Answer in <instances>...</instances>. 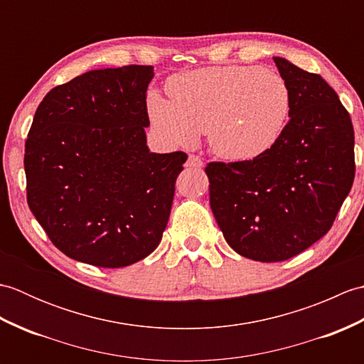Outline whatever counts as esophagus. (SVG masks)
Masks as SVG:
<instances>
[{
    "instance_id": "34e87169",
    "label": "esophagus",
    "mask_w": 364,
    "mask_h": 364,
    "mask_svg": "<svg viewBox=\"0 0 364 364\" xmlns=\"http://www.w3.org/2000/svg\"><path fill=\"white\" fill-rule=\"evenodd\" d=\"M186 167L189 168H202L203 167V161L200 159L196 154H189L188 162H186Z\"/></svg>"
}]
</instances>
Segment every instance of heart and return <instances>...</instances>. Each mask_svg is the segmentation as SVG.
Returning <instances> with one entry per match:
<instances>
[{"label": "heart", "instance_id": "obj_1", "mask_svg": "<svg viewBox=\"0 0 364 364\" xmlns=\"http://www.w3.org/2000/svg\"><path fill=\"white\" fill-rule=\"evenodd\" d=\"M170 98L153 92L149 111L170 141L189 145L200 133L215 154L249 161L274 149L291 115V89L280 73L252 65L200 68L167 82Z\"/></svg>", "mask_w": 364, "mask_h": 364}]
</instances>
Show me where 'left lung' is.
I'll return each mask as SVG.
<instances>
[{"label": "left lung", "mask_w": 364, "mask_h": 364, "mask_svg": "<svg viewBox=\"0 0 364 364\" xmlns=\"http://www.w3.org/2000/svg\"><path fill=\"white\" fill-rule=\"evenodd\" d=\"M291 89V115L274 149L210 162V203L231 249L261 262L289 259L327 235L355 178L353 127L321 75L274 58Z\"/></svg>", "instance_id": "left-lung-1"}]
</instances>
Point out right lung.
<instances>
[{
    "instance_id": "right-lung-1",
    "label": "right lung",
    "mask_w": 364,
    "mask_h": 364,
    "mask_svg": "<svg viewBox=\"0 0 364 364\" xmlns=\"http://www.w3.org/2000/svg\"><path fill=\"white\" fill-rule=\"evenodd\" d=\"M151 65L90 70L51 89L25 144L26 198L68 258L125 267L156 249L188 154L151 153Z\"/></svg>"
}]
</instances>
